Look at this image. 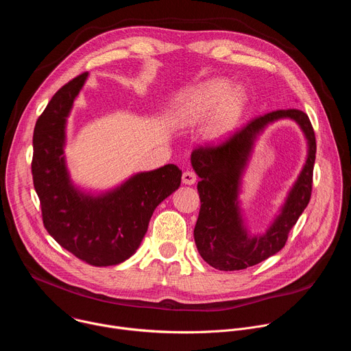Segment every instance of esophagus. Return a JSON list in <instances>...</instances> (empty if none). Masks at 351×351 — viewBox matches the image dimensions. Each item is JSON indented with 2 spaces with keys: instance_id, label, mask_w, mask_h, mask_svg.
Wrapping results in <instances>:
<instances>
[{
  "instance_id": "esophagus-1",
  "label": "esophagus",
  "mask_w": 351,
  "mask_h": 351,
  "mask_svg": "<svg viewBox=\"0 0 351 351\" xmlns=\"http://www.w3.org/2000/svg\"><path fill=\"white\" fill-rule=\"evenodd\" d=\"M195 180H197V176H195L194 172H191V171L183 172V175H182V182H183L184 184H194Z\"/></svg>"
}]
</instances>
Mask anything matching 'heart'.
<instances>
[{
	"label": "heart",
	"instance_id": "obj_1",
	"mask_svg": "<svg viewBox=\"0 0 351 351\" xmlns=\"http://www.w3.org/2000/svg\"><path fill=\"white\" fill-rule=\"evenodd\" d=\"M248 101L241 87H232L225 79H213L182 93L173 104L178 125H198L208 119L206 137H225L236 125Z\"/></svg>",
	"mask_w": 351,
	"mask_h": 351
}]
</instances>
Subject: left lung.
<instances>
[{
  "label": "left lung",
  "mask_w": 351,
  "mask_h": 351,
  "mask_svg": "<svg viewBox=\"0 0 351 351\" xmlns=\"http://www.w3.org/2000/svg\"><path fill=\"white\" fill-rule=\"evenodd\" d=\"M282 117L294 119L304 129L309 140V157L282 214L264 237L252 238L246 234L238 215V178L255 136L268 123ZM315 153L313 125L308 115L300 110H278L260 115L219 143L195 147L191 165L202 179L197 184L202 207L194 228V240L203 260L219 271H239L280 252L290 229L310 203Z\"/></svg>",
  "instance_id": "8db88e82"
}]
</instances>
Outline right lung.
I'll use <instances>...</instances> for the list:
<instances>
[{"instance_id": "right-lung-1", "label": "right lung", "mask_w": 351, "mask_h": 351, "mask_svg": "<svg viewBox=\"0 0 351 351\" xmlns=\"http://www.w3.org/2000/svg\"><path fill=\"white\" fill-rule=\"evenodd\" d=\"M87 72L49 99L33 132L32 175L47 232L76 258L93 267L128 260L140 245L157 206L179 186L182 171L168 164L143 172L99 197L79 193L64 161L65 122Z\"/></svg>"}]
</instances>
